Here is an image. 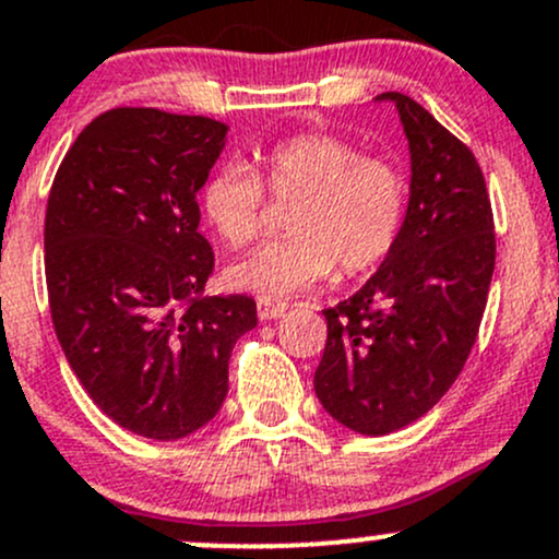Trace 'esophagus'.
Segmentation results:
<instances>
[{
    "label": "esophagus",
    "instance_id": "obj_1",
    "mask_svg": "<svg viewBox=\"0 0 559 559\" xmlns=\"http://www.w3.org/2000/svg\"><path fill=\"white\" fill-rule=\"evenodd\" d=\"M284 313H286V302H275V299H267V297H260V302H257V316H260V321H275Z\"/></svg>",
    "mask_w": 559,
    "mask_h": 559
}]
</instances>
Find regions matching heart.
<instances>
[{"label":"heart","instance_id":"obj_1","mask_svg":"<svg viewBox=\"0 0 559 559\" xmlns=\"http://www.w3.org/2000/svg\"><path fill=\"white\" fill-rule=\"evenodd\" d=\"M262 179L251 168H219L203 190L209 225L230 249L257 238L264 180L278 201H295L292 235L260 246L227 267V284L260 297H289L343 267L361 273L383 262L396 243L407 209L404 176L385 157L361 155L334 133H297L262 155Z\"/></svg>","mask_w":559,"mask_h":559}]
</instances>
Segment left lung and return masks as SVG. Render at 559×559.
<instances>
[{"label":"left lung","instance_id":"obj_1","mask_svg":"<svg viewBox=\"0 0 559 559\" xmlns=\"http://www.w3.org/2000/svg\"><path fill=\"white\" fill-rule=\"evenodd\" d=\"M396 104L409 141V201L378 273L324 310L326 348L316 396L364 437L409 426L448 393L477 343L496 267L485 176L463 141L404 93Z\"/></svg>","mask_w":559,"mask_h":559}]
</instances>
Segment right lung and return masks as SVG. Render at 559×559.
I'll use <instances>...</instances> for the list:
<instances>
[{"label":"right lung","instance_id":"right-lung-1","mask_svg":"<svg viewBox=\"0 0 559 559\" xmlns=\"http://www.w3.org/2000/svg\"><path fill=\"white\" fill-rule=\"evenodd\" d=\"M227 126L201 115L120 107L98 115L63 157L45 214V278L69 367L107 418L174 442L227 396L246 295L201 297L214 251L198 192Z\"/></svg>","mask_w":559,"mask_h":559}]
</instances>
